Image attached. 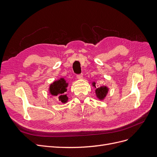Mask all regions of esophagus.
<instances>
[{"label": "esophagus", "mask_w": 157, "mask_h": 157, "mask_svg": "<svg viewBox=\"0 0 157 157\" xmlns=\"http://www.w3.org/2000/svg\"><path fill=\"white\" fill-rule=\"evenodd\" d=\"M77 77L78 79H81V78H82V77H83V75H82V74L78 75L77 76Z\"/></svg>", "instance_id": "1"}]
</instances>
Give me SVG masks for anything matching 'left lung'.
Wrapping results in <instances>:
<instances>
[{
	"label": "left lung",
	"instance_id": "left-lung-1",
	"mask_svg": "<svg viewBox=\"0 0 157 157\" xmlns=\"http://www.w3.org/2000/svg\"><path fill=\"white\" fill-rule=\"evenodd\" d=\"M92 86L96 88L95 90V92H96V97L99 99V100H103L106 97L107 94L109 91V88L106 86H96V82H92Z\"/></svg>",
	"mask_w": 157,
	"mask_h": 157
}]
</instances>
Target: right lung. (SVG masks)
<instances>
[{
	"label": "right lung",
	"instance_id": "1",
	"mask_svg": "<svg viewBox=\"0 0 157 157\" xmlns=\"http://www.w3.org/2000/svg\"><path fill=\"white\" fill-rule=\"evenodd\" d=\"M68 83L63 78L56 80L52 82L49 87V92L53 96H58L59 101L61 103H66L68 101V97L65 92L67 90Z\"/></svg>",
	"mask_w": 157,
	"mask_h": 157
}]
</instances>
